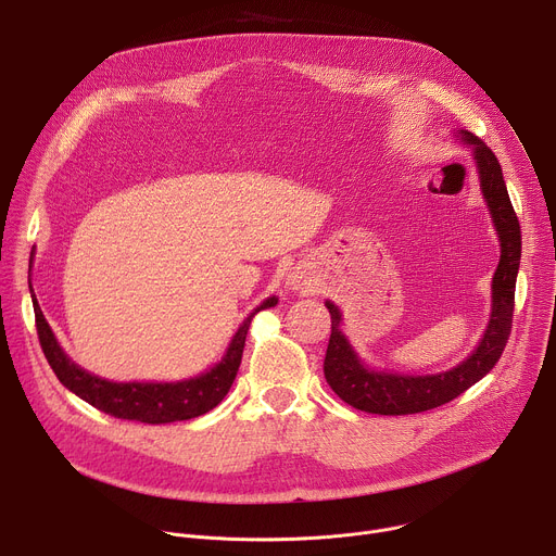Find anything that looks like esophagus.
<instances>
[{
  "instance_id": "1",
  "label": "esophagus",
  "mask_w": 556,
  "mask_h": 556,
  "mask_svg": "<svg viewBox=\"0 0 556 556\" xmlns=\"http://www.w3.org/2000/svg\"><path fill=\"white\" fill-rule=\"evenodd\" d=\"M288 286H290V290H305V288H309L307 279H305L303 273H299V270H292V273L288 275Z\"/></svg>"
}]
</instances>
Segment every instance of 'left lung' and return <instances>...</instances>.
<instances>
[{"instance_id":"8db88e82","label":"left lung","mask_w":556,"mask_h":556,"mask_svg":"<svg viewBox=\"0 0 556 556\" xmlns=\"http://www.w3.org/2000/svg\"><path fill=\"white\" fill-rule=\"evenodd\" d=\"M459 138L472 147L480 172V187L502 247V257L493 277V312L489 328L475 352L448 371L429 376L376 371L358 358L341 332V309L332 301H326L332 316V334L324 361L326 380L339 399L354 409L378 416H407L442 407L457 399L470 384L482 380L495 367L508 343L515 312V283L521 260V228L508 198L500 161L491 147L466 129H459Z\"/></svg>"}]
</instances>
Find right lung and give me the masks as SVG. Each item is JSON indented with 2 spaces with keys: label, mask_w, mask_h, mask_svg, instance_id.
<instances>
[{
  "label": "right lung",
  "mask_w": 556,
  "mask_h": 556,
  "mask_svg": "<svg viewBox=\"0 0 556 556\" xmlns=\"http://www.w3.org/2000/svg\"><path fill=\"white\" fill-rule=\"evenodd\" d=\"M273 305H277V296H268L260 307H255L247 316L240 330H237L235 337L230 339L226 354L215 367H211L208 371L195 378L180 380V382H110L105 378L88 374L86 369L74 365L65 356L37 301H35V321H37L41 350L52 371L56 374L59 382L67 387L72 393H76L78 399L90 403L99 412H105L121 420H136L144 425H167V422L198 418L224 401V395L228 393L237 376V369H240L253 316L260 309L273 307Z\"/></svg>",
  "instance_id": "right-lung-1"
}]
</instances>
